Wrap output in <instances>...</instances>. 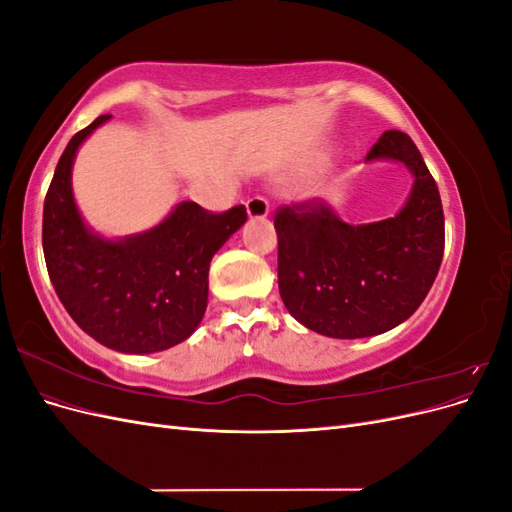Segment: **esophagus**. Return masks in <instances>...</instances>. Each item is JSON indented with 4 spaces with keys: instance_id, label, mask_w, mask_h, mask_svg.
Wrapping results in <instances>:
<instances>
[{
    "instance_id": "esophagus-1",
    "label": "esophagus",
    "mask_w": 512,
    "mask_h": 512,
    "mask_svg": "<svg viewBox=\"0 0 512 512\" xmlns=\"http://www.w3.org/2000/svg\"><path fill=\"white\" fill-rule=\"evenodd\" d=\"M245 209H247V215H250L252 220H262V218H267V215H269V203L262 196H252L245 203Z\"/></svg>"
}]
</instances>
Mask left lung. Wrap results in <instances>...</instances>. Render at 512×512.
<instances>
[{"mask_svg": "<svg viewBox=\"0 0 512 512\" xmlns=\"http://www.w3.org/2000/svg\"><path fill=\"white\" fill-rule=\"evenodd\" d=\"M399 162L412 190L393 218L350 224L322 200L275 215L277 282L303 327L335 339L380 335L427 297L444 254L438 185L412 138L386 130L365 162Z\"/></svg>", "mask_w": 512, "mask_h": 512, "instance_id": "obj_1", "label": "left lung"}]
</instances>
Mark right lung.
I'll return each instance as SVG.
<instances>
[{
    "label": "right lung",
    "instance_id": "1",
    "mask_svg": "<svg viewBox=\"0 0 512 512\" xmlns=\"http://www.w3.org/2000/svg\"><path fill=\"white\" fill-rule=\"evenodd\" d=\"M102 115L76 132L57 162L44 198L42 247L53 288L66 312L102 346L126 354L162 352L188 339L205 316L209 265L245 224V207L209 213L181 200L145 232L108 239L76 207V151Z\"/></svg>",
    "mask_w": 512,
    "mask_h": 512
}]
</instances>
